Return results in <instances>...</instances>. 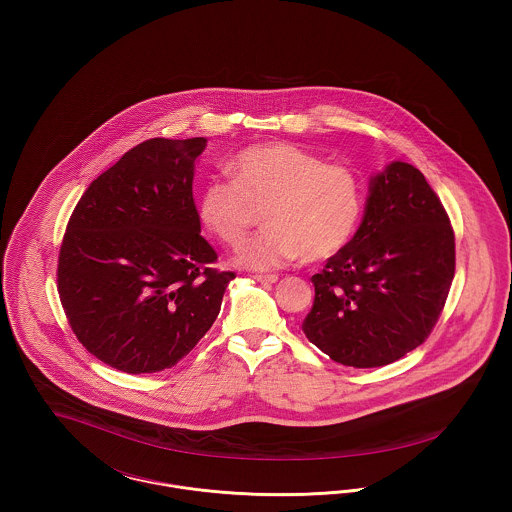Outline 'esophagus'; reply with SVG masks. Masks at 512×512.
<instances>
[{
	"mask_svg": "<svg viewBox=\"0 0 512 512\" xmlns=\"http://www.w3.org/2000/svg\"><path fill=\"white\" fill-rule=\"evenodd\" d=\"M255 280L259 282V284H276L278 282V276H274V274H259V276H255Z\"/></svg>",
	"mask_w": 512,
	"mask_h": 512,
	"instance_id": "1",
	"label": "esophagus"
}]
</instances>
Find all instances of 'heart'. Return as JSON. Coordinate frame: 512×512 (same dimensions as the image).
Masks as SVG:
<instances>
[{
  "instance_id": "obj_1",
  "label": "heart",
  "mask_w": 512,
  "mask_h": 512,
  "mask_svg": "<svg viewBox=\"0 0 512 512\" xmlns=\"http://www.w3.org/2000/svg\"><path fill=\"white\" fill-rule=\"evenodd\" d=\"M234 180H211L199 195V219L230 247L245 242L265 209L259 238L238 253L253 270L286 267L305 257L322 261L353 238L365 207L355 169L326 163L303 147L270 142L247 147L232 161Z\"/></svg>"
}]
</instances>
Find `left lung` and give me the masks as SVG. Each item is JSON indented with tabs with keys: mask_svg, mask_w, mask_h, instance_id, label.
Instances as JSON below:
<instances>
[{
	"mask_svg": "<svg viewBox=\"0 0 512 512\" xmlns=\"http://www.w3.org/2000/svg\"><path fill=\"white\" fill-rule=\"evenodd\" d=\"M455 276V236L424 174L391 161L370 176L349 244L311 278L307 340L355 368L390 365L428 338Z\"/></svg>",
	"mask_w": 512,
	"mask_h": 512,
	"instance_id": "1",
	"label": "left lung"
}]
</instances>
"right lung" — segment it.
Returning <instances> with one entry per match:
<instances>
[{
	"instance_id": "1",
	"label": "right lung",
	"mask_w": 512,
	"mask_h": 512,
	"mask_svg": "<svg viewBox=\"0 0 512 512\" xmlns=\"http://www.w3.org/2000/svg\"><path fill=\"white\" fill-rule=\"evenodd\" d=\"M205 138H153L99 174L74 207L57 267L78 341L105 365L149 374L186 357L219 317L234 272L211 265L192 184Z\"/></svg>"
}]
</instances>
